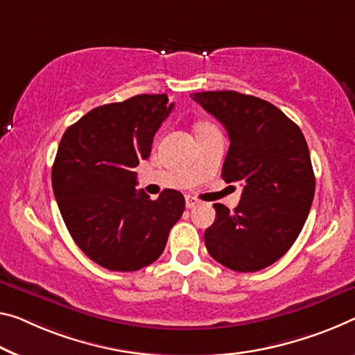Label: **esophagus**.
<instances>
[{
	"label": "esophagus",
	"mask_w": 355,
	"mask_h": 355,
	"mask_svg": "<svg viewBox=\"0 0 355 355\" xmlns=\"http://www.w3.org/2000/svg\"><path fill=\"white\" fill-rule=\"evenodd\" d=\"M200 201L195 198V196H185V206H187L189 209L195 208V206H198Z\"/></svg>",
	"instance_id": "esophagus-1"
}]
</instances>
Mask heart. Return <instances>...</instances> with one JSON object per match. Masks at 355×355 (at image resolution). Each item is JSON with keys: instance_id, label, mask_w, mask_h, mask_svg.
Here are the masks:
<instances>
[{"instance_id": "1", "label": "heart", "mask_w": 355, "mask_h": 355, "mask_svg": "<svg viewBox=\"0 0 355 355\" xmlns=\"http://www.w3.org/2000/svg\"><path fill=\"white\" fill-rule=\"evenodd\" d=\"M205 127H211L209 123H205V125H201V128H205Z\"/></svg>"}]
</instances>
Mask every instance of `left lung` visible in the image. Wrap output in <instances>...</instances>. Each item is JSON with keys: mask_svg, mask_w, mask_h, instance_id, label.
Masks as SVG:
<instances>
[{"mask_svg": "<svg viewBox=\"0 0 355 355\" xmlns=\"http://www.w3.org/2000/svg\"><path fill=\"white\" fill-rule=\"evenodd\" d=\"M190 96L225 127L230 147L222 179L243 185L234 211L214 205L206 249L230 270H263L292 248L313 205L315 179L306 139L281 109L257 96L233 90Z\"/></svg>", "mask_w": 355, "mask_h": 355, "instance_id": "8db88e82", "label": "left lung"}]
</instances>
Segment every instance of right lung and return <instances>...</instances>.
<instances>
[{"label":"right lung","instance_id":"1","mask_svg":"<svg viewBox=\"0 0 355 355\" xmlns=\"http://www.w3.org/2000/svg\"><path fill=\"white\" fill-rule=\"evenodd\" d=\"M173 103L162 95H136L98 106L64 132L52 166L60 212L79 249L103 268L136 271L160 257L185 200L163 190L150 200L136 190L135 168Z\"/></svg>","mask_w":355,"mask_h":355}]
</instances>
